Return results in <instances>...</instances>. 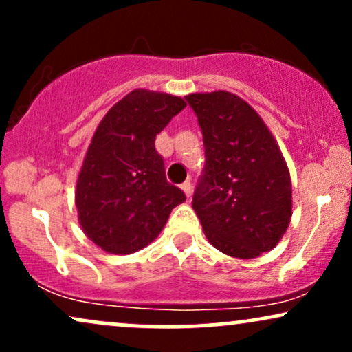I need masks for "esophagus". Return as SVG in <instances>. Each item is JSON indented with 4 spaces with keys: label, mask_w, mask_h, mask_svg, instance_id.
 <instances>
[{
    "label": "esophagus",
    "mask_w": 352,
    "mask_h": 352,
    "mask_svg": "<svg viewBox=\"0 0 352 352\" xmlns=\"http://www.w3.org/2000/svg\"><path fill=\"white\" fill-rule=\"evenodd\" d=\"M182 190H184L185 195L190 197L192 195V184H190V182H184V184H182Z\"/></svg>",
    "instance_id": "esophagus-1"
}]
</instances>
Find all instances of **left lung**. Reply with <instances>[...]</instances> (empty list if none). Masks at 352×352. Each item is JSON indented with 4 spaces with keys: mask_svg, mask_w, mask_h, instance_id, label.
Listing matches in <instances>:
<instances>
[{
    "mask_svg": "<svg viewBox=\"0 0 352 352\" xmlns=\"http://www.w3.org/2000/svg\"><path fill=\"white\" fill-rule=\"evenodd\" d=\"M204 134L205 168L192 207L208 241L233 258H258L292 220V177L270 129L227 91L185 96Z\"/></svg>",
    "mask_w": 352,
    "mask_h": 352,
    "instance_id": "obj_1",
    "label": "left lung"
}]
</instances>
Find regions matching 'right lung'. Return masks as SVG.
I'll use <instances>...</instances> for the list:
<instances>
[{"instance_id": "obj_1", "label": "right lung", "mask_w": 352, "mask_h": 352, "mask_svg": "<svg viewBox=\"0 0 352 352\" xmlns=\"http://www.w3.org/2000/svg\"><path fill=\"white\" fill-rule=\"evenodd\" d=\"M185 106L179 96L135 89L99 122L78 175L76 207L82 232L104 252L145 248L185 201L155 151L157 134Z\"/></svg>"}]
</instances>
